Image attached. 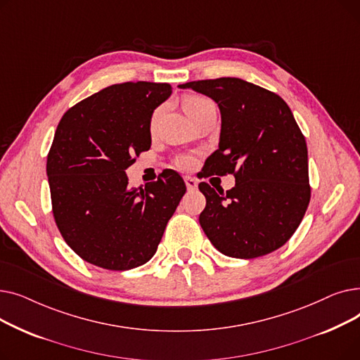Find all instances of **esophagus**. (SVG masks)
<instances>
[{"instance_id":"34e87169","label":"esophagus","mask_w":360,"mask_h":360,"mask_svg":"<svg viewBox=\"0 0 360 360\" xmlns=\"http://www.w3.org/2000/svg\"><path fill=\"white\" fill-rule=\"evenodd\" d=\"M184 181H185V185H186V188H188V191H195L197 188H198L197 179H194V178H191V176H185Z\"/></svg>"}]
</instances>
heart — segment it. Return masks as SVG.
Instances as JSON below:
<instances>
[{"mask_svg":"<svg viewBox=\"0 0 360 360\" xmlns=\"http://www.w3.org/2000/svg\"><path fill=\"white\" fill-rule=\"evenodd\" d=\"M209 103H212V102H210L209 99L202 98V96H186V98L184 99V102H182L184 110L186 112V115H188V113H191V112H194V110H197V109L205 106V105H209ZM156 115H158V113H155V118H156ZM175 163H176L179 167H182V169H188V167L194 166L195 159H194L193 155H181V156L176 158Z\"/></svg>","mask_w":360,"mask_h":360,"instance_id":"b5f03b06","label":"heart"}]
</instances>
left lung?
Masks as SVG:
<instances>
[{"mask_svg": "<svg viewBox=\"0 0 360 360\" xmlns=\"http://www.w3.org/2000/svg\"><path fill=\"white\" fill-rule=\"evenodd\" d=\"M212 98L221 115L219 148L202 176L235 175V186L205 197L200 224L221 254L250 259L283 247L311 200L308 148L288 103L278 94L236 77L179 84Z\"/></svg>", "mask_w": 360, "mask_h": 360, "instance_id": "obj_1", "label": "left lung"}]
</instances>
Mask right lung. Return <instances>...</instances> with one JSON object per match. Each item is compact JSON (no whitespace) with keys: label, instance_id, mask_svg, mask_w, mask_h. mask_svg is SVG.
<instances>
[{"label":"right lung","instance_id":"1","mask_svg":"<svg viewBox=\"0 0 360 360\" xmlns=\"http://www.w3.org/2000/svg\"><path fill=\"white\" fill-rule=\"evenodd\" d=\"M167 83L112 84L70 108L56 127L46 175L52 213L68 247L106 270L143 266L156 254L186 186L172 169L144 188L125 170L151 146L155 109Z\"/></svg>","mask_w":360,"mask_h":360}]
</instances>
